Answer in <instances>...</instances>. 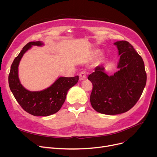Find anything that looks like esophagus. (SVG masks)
<instances>
[{"instance_id":"obj_1","label":"esophagus","mask_w":157,"mask_h":157,"mask_svg":"<svg viewBox=\"0 0 157 157\" xmlns=\"http://www.w3.org/2000/svg\"><path fill=\"white\" fill-rule=\"evenodd\" d=\"M86 78V76L85 72H83V71L80 72V74H79V79L81 81H82V80L85 79Z\"/></svg>"}]
</instances>
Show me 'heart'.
Masks as SVG:
<instances>
[{
  "label": "heart",
  "instance_id": "heart-1",
  "mask_svg": "<svg viewBox=\"0 0 157 157\" xmlns=\"http://www.w3.org/2000/svg\"><path fill=\"white\" fill-rule=\"evenodd\" d=\"M99 54H100V51L96 49V50H94L92 52V57L93 58H97L98 55H99Z\"/></svg>",
  "mask_w": 157,
  "mask_h": 157
}]
</instances>
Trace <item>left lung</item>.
Masks as SVG:
<instances>
[{
  "mask_svg": "<svg viewBox=\"0 0 157 157\" xmlns=\"http://www.w3.org/2000/svg\"><path fill=\"white\" fill-rule=\"evenodd\" d=\"M120 55L119 71L113 76L98 65L88 79L93 85L90 102L97 112L109 115L125 113L133 108L141 96L146 83L143 60L133 46L125 40L114 43Z\"/></svg>",
  "mask_w": 157,
  "mask_h": 157,
  "instance_id": "left-lung-1",
  "label": "left lung"
}]
</instances>
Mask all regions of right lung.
Here are the masks:
<instances>
[{
    "label": "right lung",
    "mask_w": 157,
    "mask_h": 157,
    "mask_svg": "<svg viewBox=\"0 0 157 157\" xmlns=\"http://www.w3.org/2000/svg\"><path fill=\"white\" fill-rule=\"evenodd\" d=\"M43 45V43L40 41H33L23 48L11 66L8 81L14 98L25 111L34 116L47 117L60 109L65 101L68 90L78 83L79 76L60 77L52 85L39 92H31L25 88L18 78L20 62L24 53L32 46Z\"/></svg>",
    "instance_id": "right-lung-1"
}]
</instances>
